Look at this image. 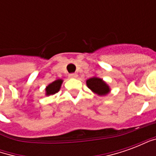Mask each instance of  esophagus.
<instances>
[{
  "instance_id": "obj_1",
  "label": "esophagus",
  "mask_w": 156,
  "mask_h": 156,
  "mask_svg": "<svg viewBox=\"0 0 156 156\" xmlns=\"http://www.w3.org/2000/svg\"><path fill=\"white\" fill-rule=\"evenodd\" d=\"M68 77L70 78H78V74L77 73H70V74L68 75Z\"/></svg>"
}]
</instances>
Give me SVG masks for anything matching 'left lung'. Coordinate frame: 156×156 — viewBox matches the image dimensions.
<instances>
[{"instance_id":"8db88e82","label":"left lung","mask_w":156,"mask_h":156,"mask_svg":"<svg viewBox=\"0 0 156 156\" xmlns=\"http://www.w3.org/2000/svg\"><path fill=\"white\" fill-rule=\"evenodd\" d=\"M86 84L93 93L98 94V96H105L109 94L111 90L106 82L104 81L102 78L95 76L88 78L86 81Z\"/></svg>"}]
</instances>
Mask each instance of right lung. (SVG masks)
I'll use <instances>...</instances> for the list:
<instances>
[{
    "label": "right lung",
    "mask_w": 156,
    "mask_h": 156,
    "mask_svg": "<svg viewBox=\"0 0 156 156\" xmlns=\"http://www.w3.org/2000/svg\"><path fill=\"white\" fill-rule=\"evenodd\" d=\"M62 82H63L62 79H57V80H55V81H53L51 83H49L46 87V88H45V91H46L45 94H46V96L53 95L56 93H58L60 90V88H61Z\"/></svg>",
    "instance_id": "right-lung-1"
}]
</instances>
